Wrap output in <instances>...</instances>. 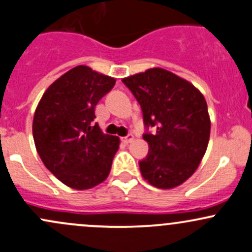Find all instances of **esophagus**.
Returning <instances> with one entry per match:
<instances>
[{"label": "esophagus", "mask_w": 252, "mask_h": 252, "mask_svg": "<svg viewBox=\"0 0 252 252\" xmlns=\"http://www.w3.org/2000/svg\"><path fill=\"white\" fill-rule=\"evenodd\" d=\"M133 140H134V136L131 134H129V135H126V136L122 137V141H123L124 144H130Z\"/></svg>", "instance_id": "34e87169"}]
</instances>
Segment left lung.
<instances>
[{"label": "left lung", "mask_w": 252, "mask_h": 252, "mask_svg": "<svg viewBox=\"0 0 252 252\" xmlns=\"http://www.w3.org/2000/svg\"><path fill=\"white\" fill-rule=\"evenodd\" d=\"M141 106L150 151L139 163L152 186L170 189L189 180L199 166L210 137L205 97L192 83L161 67L122 79Z\"/></svg>", "instance_id": "1"}]
</instances>
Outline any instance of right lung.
Instances as JSON below:
<instances>
[{
  "label": "right lung",
  "mask_w": 252,
  "mask_h": 252,
  "mask_svg": "<svg viewBox=\"0 0 252 252\" xmlns=\"http://www.w3.org/2000/svg\"><path fill=\"white\" fill-rule=\"evenodd\" d=\"M116 79L78 65L48 87L37 105L32 135L37 153L58 180L89 189L110 174L119 137L93 126L95 106Z\"/></svg>",
  "instance_id": "add662e5"
}]
</instances>
